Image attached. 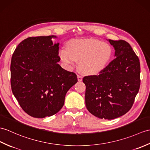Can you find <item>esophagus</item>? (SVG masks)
<instances>
[{"label":"esophagus","mask_w":150,"mask_h":150,"mask_svg":"<svg viewBox=\"0 0 150 150\" xmlns=\"http://www.w3.org/2000/svg\"><path fill=\"white\" fill-rule=\"evenodd\" d=\"M77 79H78V81L79 82H81V81H82V76H81V75H78Z\"/></svg>","instance_id":"esophagus-1"}]
</instances>
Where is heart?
Instances as JSON below:
<instances>
[{"instance_id": "b5f03b06", "label": "heart", "mask_w": 150, "mask_h": 150, "mask_svg": "<svg viewBox=\"0 0 150 150\" xmlns=\"http://www.w3.org/2000/svg\"><path fill=\"white\" fill-rule=\"evenodd\" d=\"M59 56L64 63L74 66L80 61V68L87 74H96L105 67L111 56L109 44L100 40H74L69 41L68 48L59 50Z\"/></svg>"}]
</instances>
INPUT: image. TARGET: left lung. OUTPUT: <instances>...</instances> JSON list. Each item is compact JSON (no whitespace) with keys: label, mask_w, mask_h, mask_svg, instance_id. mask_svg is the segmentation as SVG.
I'll list each match as a JSON object with an SVG mask.
<instances>
[{"label":"left lung","mask_w":150,"mask_h":150,"mask_svg":"<svg viewBox=\"0 0 150 150\" xmlns=\"http://www.w3.org/2000/svg\"><path fill=\"white\" fill-rule=\"evenodd\" d=\"M114 57L99 75L83 79L87 109L100 119L113 120L129 111L140 87V62L130 44L107 40Z\"/></svg>","instance_id":"8db88e82"}]
</instances>
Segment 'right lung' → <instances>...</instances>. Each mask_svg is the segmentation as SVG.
Returning <instances> with one entry per match:
<instances>
[{"instance_id":"right-lung-1","label":"right lung","mask_w":150,"mask_h":150,"mask_svg":"<svg viewBox=\"0 0 150 150\" xmlns=\"http://www.w3.org/2000/svg\"><path fill=\"white\" fill-rule=\"evenodd\" d=\"M56 36L30 37L14 52L11 62L12 92L30 116L43 118L56 114L64 105L66 94L77 82L74 72L58 64Z\"/></svg>"}]
</instances>
